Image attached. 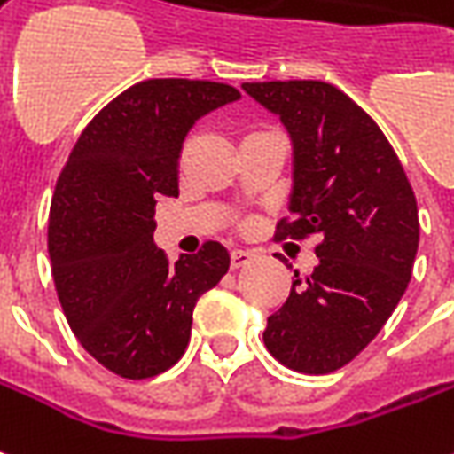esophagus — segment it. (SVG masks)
I'll return each mask as SVG.
<instances>
[{
	"instance_id": "34e87169",
	"label": "esophagus",
	"mask_w": 454,
	"mask_h": 454,
	"mask_svg": "<svg viewBox=\"0 0 454 454\" xmlns=\"http://www.w3.org/2000/svg\"><path fill=\"white\" fill-rule=\"evenodd\" d=\"M253 255H250L248 250H233L231 253V270H238V268H243V265H248Z\"/></svg>"
}]
</instances>
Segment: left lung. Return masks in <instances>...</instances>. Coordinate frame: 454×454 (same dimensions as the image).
<instances>
[{
	"label": "left lung",
	"mask_w": 454,
	"mask_h": 454,
	"mask_svg": "<svg viewBox=\"0 0 454 454\" xmlns=\"http://www.w3.org/2000/svg\"><path fill=\"white\" fill-rule=\"evenodd\" d=\"M293 139L290 216L275 240L319 236L317 268L268 317L262 341L300 373L341 369L401 302L418 253V204L381 128L322 81L243 83Z\"/></svg>",
	"instance_id": "obj_1"
}]
</instances>
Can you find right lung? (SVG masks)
<instances>
[{"label": "right lung", "instance_id": "add662e5", "mask_svg": "<svg viewBox=\"0 0 454 454\" xmlns=\"http://www.w3.org/2000/svg\"><path fill=\"white\" fill-rule=\"evenodd\" d=\"M233 85L152 78L88 122L63 167L49 216V255L63 315L83 348L122 379H152L186 351L199 297L228 272L208 240L169 262L154 233L160 196H179V154Z\"/></svg>", "mask_w": 454, "mask_h": 454}]
</instances>
